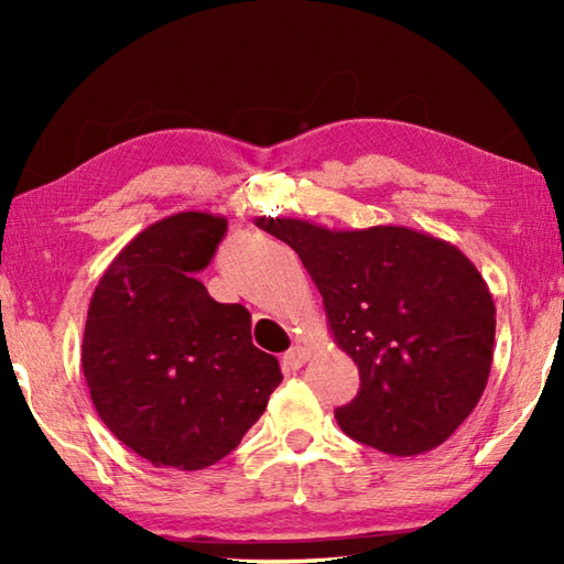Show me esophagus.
<instances>
[{"instance_id": "34e87169", "label": "esophagus", "mask_w": 564, "mask_h": 564, "mask_svg": "<svg viewBox=\"0 0 564 564\" xmlns=\"http://www.w3.org/2000/svg\"><path fill=\"white\" fill-rule=\"evenodd\" d=\"M305 360H308V350L301 346H293L289 352H283V366L289 370H299Z\"/></svg>"}]
</instances>
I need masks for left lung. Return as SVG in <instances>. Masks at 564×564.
Listing matches in <instances>:
<instances>
[{
    "label": "left lung",
    "mask_w": 564,
    "mask_h": 564,
    "mask_svg": "<svg viewBox=\"0 0 564 564\" xmlns=\"http://www.w3.org/2000/svg\"><path fill=\"white\" fill-rule=\"evenodd\" d=\"M289 243L316 283L333 340L356 360L360 390L336 420L390 455L445 443L488 386L495 303L453 243L405 226L330 231L301 218H256Z\"/></svg>",
    "instance_id": "left-lung-1"
}]
</instances>
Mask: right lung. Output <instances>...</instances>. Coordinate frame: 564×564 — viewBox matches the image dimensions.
<instances>
[{
  "label": "right lung",
  "instance_id": "add662e5",
  "mask_svg": "<svg viewBox=\"0 0 564 564\" xmlns=\"http://www.w3.org/2000/svg\"><path fill=\"white\" fill-rule=\"evenodd\" d=\"M226 218L174 214L144 228L94 289L82 370L104 425L156 467L204 470L236 451L283 380L253 346L251 313L194 279Z\"/></svg>",
  "mask_w": 564,
  "mask_h": 564
}]
</instances>
